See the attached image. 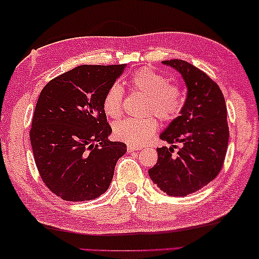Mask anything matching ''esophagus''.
<instances>
[{"label":"esophagus","instance_id":"34e87169","mask_svg":"<svg viewBox=\"0 0 259 259\" xmlns=\"http://www.w3.org/2000/svg\"><path fill=\"white\" fill-rule=\"evenodd\" d=\"M138 150H139V147L138 146H132V145L127 146V152H134V151H138Z\"/></svg>","mask_w":259,"mask_h":259}]
</instances>
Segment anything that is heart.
Wrapping results in <instances>:
<instances>
[{
    "instance_id": "1",
    "label": "heart",
    "mask_w": 259,
    "mask_h": 259,
    "mask_svg": "<svg viewBox=\"0 0 259 259\" xmlns=\"http://www.w3.org/2000/svg\"><path fill=\"white\" fill-rule=\"evenodd\" d=\"M130 85L134 92L146 96L144 113H153L162 121H171L179 116L183 107V97L176 85L162 73L150 69H142L131 77ZM123 90L113 84L103 99V112L109 117H117L122 112ZM158 123L147 115L143 117H125L114 123V136L130 145L140 146L156 133Z\"/></svg>"
}]
</instances>
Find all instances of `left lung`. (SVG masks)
<instances>
[{
	"mask_svg": "<svg viewBox=\"0 0 259 259\" xmlns=\"http://www.w3.org/2000/svg\"><path fill=\"white\" fill-rule=\"evenodd\" d=\"M163 64L182 76L187 97L180 115L159 136L172 145L157 149L158 162L149 175L169 196H187L211 182L223 167L230 136L226 103L219 85L190 63L172 59ZM177 142L183 147L172 155Z\"/></svg>",
	"mask_w": 259,
	"mask_h": 259,
	"instance_id": "obj_1",
	"label": "left lung"
}]
</instances>
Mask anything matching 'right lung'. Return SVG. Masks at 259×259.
Returning <instances> with one entry per match:
<instances>
[{
    "label": "right lung",
    "instance_id": "right-lung-1",
    "mask_svg": "<svg viewBox=\"0 0 259 259\" xmlns=\"http://www.w3.org/2000/svg\"><path fill=\"white\" fill-rule=\"evenodd\" d=\"M121 65H79L50 80L33 115L31 145L40 177L65 201L94 200L109 188L125 143L110 142L103 99Z\"/></svg>",
    "mask_w": 259,
    "mask_h": 259
}]
</instances>
